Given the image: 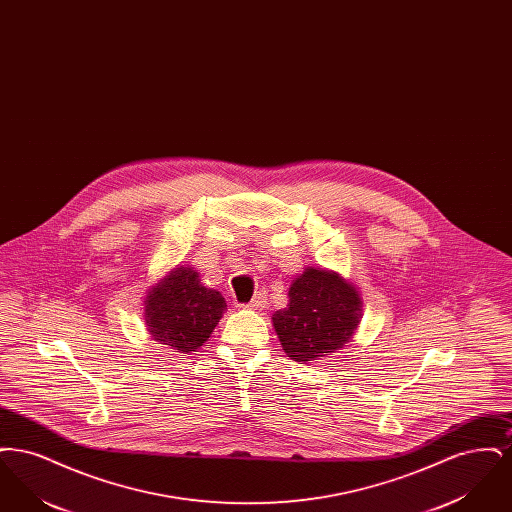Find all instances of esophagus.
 Returning <instances> with one entry per match:
<instances>
[{
  "instance_id": "obj_1",
  "label": "esophagus",
  "mask_w": 512,
  "mask_h": 512,
  "mask_svg": "<svg viewBox=\"0 0 512 512\" xmlns=\"http://www.w3.org/2000/svg\"><path fill=\"white\" fill-rule=\"evenodd\" d=\"M267 307V297L263 295V293H257L247 305H245V309H253V311H261V309H265Z\"/></svg>"
}]
</instances>
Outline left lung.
Returning a JSON list of instances; mask_svg holds the SVG:
<instances>
[{
	"instance_id": "left-lung-1",
	"label": "left lung",
	"mask_w": 512,
	"mask_h": 512,
	"mask_svg": "<svg viewBox=\"0 0 512 512\" xmlns=\"http://www.w3.org/2000/svg\"><path fill=\"white\" fill-rule=\"evenodd\" d=\"M363 318V299L353 282L326 268L307 267L295 276L288 307L272 315L284 353L299 365L338 353Z\"/></svg>"
}]
</instances>
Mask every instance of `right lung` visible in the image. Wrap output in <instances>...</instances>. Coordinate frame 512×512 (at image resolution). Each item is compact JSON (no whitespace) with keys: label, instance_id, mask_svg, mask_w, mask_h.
<instances>
[{"label":"right lung","instance_id":"obj_1","mask_svg":"<svg viewBox=\"0 0 512 512\" xmlns=\"http://www.w3.org/2000/svg\"><path fill=\"white\" fill-rule=\"evenodd\" d=\"M224 311L222 293L205 288L194 267L176 265L144 297L149 336L178 353H192L209 340Z\"/></svg>","mask_w":512,"mask_h":512}]
</instances>
